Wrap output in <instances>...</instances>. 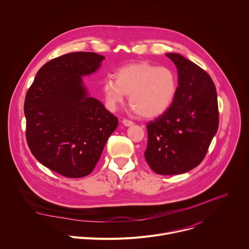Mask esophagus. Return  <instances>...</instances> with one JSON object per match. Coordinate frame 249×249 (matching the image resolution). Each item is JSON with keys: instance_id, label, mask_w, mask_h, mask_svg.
<instances>
[{"instance_id": "1", "label": "esophagus", "mask_w": 249, "mask_h": 249, "mask_svg": "<svg viewBox=\"0 0 249 249\" xmlns=\"http://www.w3.org/2000/svg\"><path fill=\"white\" fill-rule=\"evenodd\" d=\"M122 123H123L125 126H131V125L134 124L133 121H131V120H129V119H126V118L122 120Z\"/></svg>"}]
</instances>
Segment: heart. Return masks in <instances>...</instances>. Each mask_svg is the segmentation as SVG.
Segmentation results:
<instances>
[{"mask_svg":"<svg viewBox=\"0 0 249 249\" xmlns=\"http://www.w3.org/2000/svg\"><path fill=\"white\" fill-rule=\"evenodd\" d=\"M113 77L114 80L106 79L101 88L106 107L116 110L129 94L132 111L147 118L167 111L178 88L171 69L149 62L126 64L115 71Z\"/></svg>","mask_w":249,"mask_h":249,"instance_id":"b5f03b06","label":"heart"}]
</instances>
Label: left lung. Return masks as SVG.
<instances>
[{"label": "left lung", "instance_id": "left-lung-1", "mask_svg": "<svg viewBox=\"0 0 249 249\" xmlns=\"http://www.w3.org/2000/svg\"><path fill=\"white\" fill-rule=\"evenodd\" d=\"M176 66L178 88L172 105L147 124L145 159L158 174L187 172L201 163L219 127L214 82L180 54H165Z\"/></svg>", "mask_w": 249, "mask_h": 249}]
</instances>
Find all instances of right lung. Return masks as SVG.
Here are the masks:
<instances>
[{"mask_svg":"<svg viewBox=\"0 0 249 249\" xmlns=\"http://www.w3.org/2000/svg\"><path fill=\"white\" fill-rule=\"evenodd\" d=\"M93 52L68 53L37 72L24 100L26 142L40 163L63 176L89 175L100 159L118 119L83 83L101 66Z\"/></svg>","mask_w":249,"mask_h":249,"instance_id":"1","label":"right lung"}]
</instances>
